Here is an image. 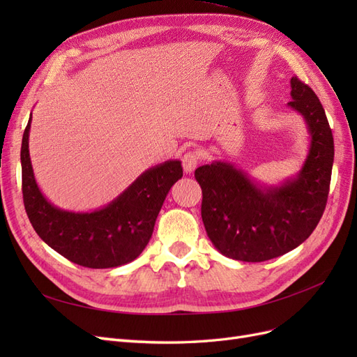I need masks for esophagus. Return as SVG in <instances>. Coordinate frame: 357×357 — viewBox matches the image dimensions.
Masks as SVG:
<instances>
[{"label": "esophagus", "mask_w": 357, "mask_h": 357, "mask_svg": "<svg viewBox=\"0 0 357 357\" xmlns=\"http://www.w3.org/2000/svg\"><path fill=\"white\" fill-rule=\"evenodd\" d=\"M181 164H183V168H185L186 172L195 171V168H197L198 164H199V155H198L197 152H192V150H189L188 153L183 155Z\"/></svg>", "instance_id": "1"}]
</instances>
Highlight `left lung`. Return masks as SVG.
<instances>
[{
	"label": "left lung",
	"mask_w": 357,
	"mask_h": 357,
	"mask_svg": "<svg viewBox=\"0 0 357 357\" xmlns=\"http://www.w3.org/2000/svg\"><path fill=\"white\" fill-rule=\"evenodd\" d=\"M291 110L307 123L310 150L301 171L278 186L261 185L228 162L197 168L201 215L218 250L243 262H264L294 250L316 229L328 201L333 137L317 95L290 80Z\"/></svg>",
	"instance_id": "obj_1"
}]
</instances>
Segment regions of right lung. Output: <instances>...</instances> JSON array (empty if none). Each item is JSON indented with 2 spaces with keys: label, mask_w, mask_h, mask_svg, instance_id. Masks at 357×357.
I'll use <instances>...</instances> for the list:
<instances>
[{
  "label": "right lung",
  "mask_w": 357,
  "mask_h": 357,
  "mask_svg": "<svg viewBox=\"0 0 357 357\" xmlns=\"http://www.w3.org/2000/svg\"><path fill=\"white\" fill-rule=\"evenodd\" d=\"M31 117L20 149L22 193L28 219L40 238L68 261L93 269L132 262L152 238L169 189L183 177L180 160L146 169L110 204L91 213L61 210L43 195L29 158Z\"/></svg>",
  "instance_id": "obj_1"
}]
</instances>
